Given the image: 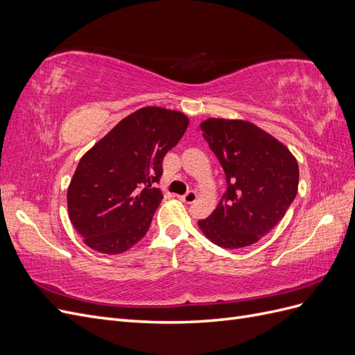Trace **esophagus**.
Here are the masks:
<instances>
[{
  "label": "esophagus",
  "mask_w": 355,
  "mask_h": 355,
  "mask_svg": "<svg viewBox=\"0 0 355 355\" xmlns=\"http://www.w3.org/2000/svg\"><path fill=\"white\" fill-rule=\"evenodd\" d=\"M179 200H180V201H184V202H188V204L194 202V201L197 200V194H196V191H188L185 196L179 197Z\"/></svg>",
  "instance_id": "esophagus-1"
}]
</instances>
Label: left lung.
I'll return each mask as SVG.
<instances>
[{
  "mask_svg": "<svg viewBox=\"0 0 355 355\" xmlns=\"http://www.w3.org/2000/svg\"><path fill=\"white\" fill-rule=\"evenodd\" d=\"M218 157L227 191L207 219L206 237L223 249L254 244L283 219L297 194L299 167L292 153L253 123L209 118L200 124Z\"/></svg>",
  "mask_w": 355,
  "mask_h": 355,
  "instance_id": "obj_1",
  "label": "left lung"
}]
</instances>
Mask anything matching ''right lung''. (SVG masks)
<instances>
[{"label": "right lung", "mask_w": 355, "mask_h": 355, "mask_svg": "<svg viewBox=\"0 0 355 355\" xmlns=\"http://www.w3.org/2000/svg\"><path fill=\"white\" fill-rule=\"evenodd\" d=\"M188 124L179 111L145 106L83 155L68 188V211L93 250L118 254L145 237L163 200L153 185Z\"/></svg>", "instance_id": "right-lung-1"}]
</instances>
